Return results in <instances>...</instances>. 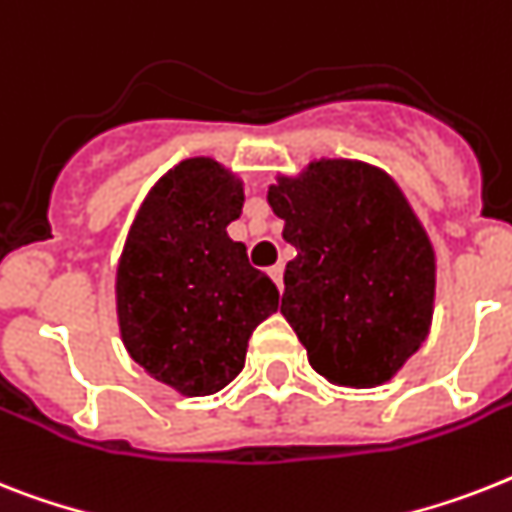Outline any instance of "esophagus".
<instances>
[{
  "label": "esophagus",
  "mask_w": 512,
  "mask_h": 512,
  "mask_svg": "<svg viewBox=\"0 0 512 512\" xmlns=\"http://www.w3.org/2000/svg\"><path fill=\"white\" fill-rule=\"evenodd\" d=\"M268 276L273 278V284L278 286V292L284 289V263H276L273 268H268Z\"/></svg>",
  "instance_id": "obj_1"
}]
</instances>
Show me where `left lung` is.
I'll return each instance as SVG.
<instances>
[{
  "instance_id": "8db88e82",
  "label": "left lung",
  "mask_w": 512,
  "mask_h": 512,
  "mask_svg": "<svg viewBox=\"0 0 512 512\" xmlns=\"http://www.w3.org/2000/svg\"><path fill=\"white\" fill-rule=\"evenodd\" d=\"M268 205L297 249L281 313L307 360L331 384L373 389L426 342L436 255L426 228L386 170L363 160H313L278 176Z\"/></svg>"
}]
</instances>
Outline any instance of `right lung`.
<instances>
[{
	"label": "right lung",
	"instance_id": "add662e5",
	"mask_svg": "<svg viewBox=\"0 0 512 512\" xmlns=\"http://www.w3.org/2000/svg\"><path fill=\"white\" fill-rule=\"evenodd\" d=\"M242 205V178L213 157H189L149 189L118 260L120 339L184 397L231 384L257 323L278 310L276 284L226 231Z\"/></svg>",
	"mask_w": 512,
	"mask_h": 512
}]
</instances>
